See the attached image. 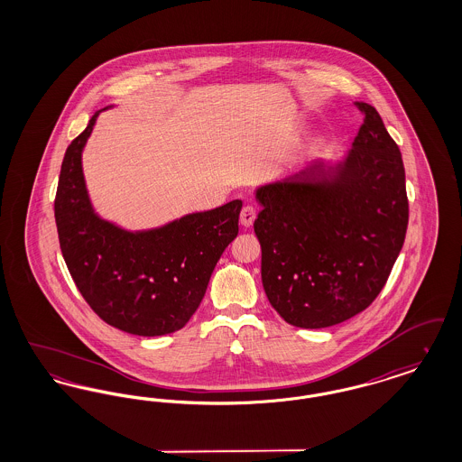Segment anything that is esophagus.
Returning a JSON list of instances; mask_svg holds the SVG:
<instances>
[{"label":"esophagus","mask_w":462,"mask_h":462,"mask_svg":"<svg viewBox=\"0 0 462 462\" xmlns=\"http://www.w3.org/2000/svg\"><path fill=\"white\" fill-rule=\"evenodd\" d=\"M256 220V209L253 206H244L241 211L242 226H251Z\"/></svg>","instance_id":"esophagus-1"}]
</instances>
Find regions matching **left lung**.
<instances>
[{"label": "left lung", "mask_w": 462, "mask_h": 462, "mask_svg": "<svg viewBox=\"0 0 462 462\" xmlns=\"http://www.w3.org/2000/svg\"><path fill=\"white\" fill-rule=\"evenodd\" d=\"M356 107L364 123L343 161H310L256 190L264 292L287 324L301 329L330 328L369 307L405 241L400 149L373 106Z\"/></svg>", "instance_id": "obj_1"}]
</instances>
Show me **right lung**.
Instances as JSON below:
<instances>
[{
    "label": "right lung",
    "mask_w": 462,
    "mask_h": 462,
    "mask_svg": "<svg viewBox=\"0 0 462 462\" xmlns=\"http://www.w3.org/2000/svg\"><path fill=\"white\" fill-rule=\"evenodd\" d=\"M102 110L70 142L62 161L55 198L62 256L104 322L136 336L170 334L196 313L223 251L237 237L242 200L138 232L100 218L89 200L81 155Z\"/></svg>",
    "instance_id": "obj_1"
}]
</instances>
